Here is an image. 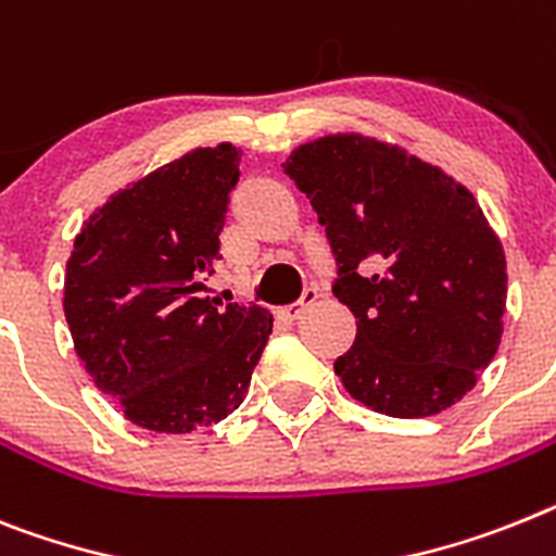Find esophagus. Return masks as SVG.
I'll return each mask as SVG.
<instances>
[{
    "label": "esophagus",
    "instance_id": "34e87169",
    "mask_svg": "<svg viewBox=\"0 0 556 556\" xmlns=\"http://www.w3.org/2000/svg\"><path fill=\"white\" fill-rule=\"evenodd\" d=\"M315 301H317V289H306L301 301L292 303V306H283V309L278 312V317H283V320H298V317H301L303 312L309 309V306Z\"/></svg>",
    "mask_w": 556,
    "mask_h": 556
}]
</instances>
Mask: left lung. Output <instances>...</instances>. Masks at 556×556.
I'll return each instance as SVG.
<instances>
[{
	"mask_svg": "<svg viewBox=\"0 0 556 556\" xmlns=\"http://www.w3.org/2000/svg\"><path fill=\"white\" fill-rule=\"evenodd\" d=\"M337 255L331 292L357 317L334 374L396 419L447 410L504 334L506 255L476 197L396 142L329 135L283 163Z\"/></svg>",
	"mask_w": 556,
	"mask_h": 556,
	"instance_id": "1",
	"label": "left lung"
}]
</instances>
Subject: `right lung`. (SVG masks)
Wrapping results in <instances>:
<instances>
[{
	"label": "right lung",
	"instance_id": "add662e5",
	"mask_svg": "<svg viewBox=\"0 0 556 556\" xmlns=\"http://www.w3.org/2000/svg\"><path fill=\"white\" fill-rule=\"evenodd\" d=\"M241 151L193 149L94 207L75 236L64 315L98 391L154 433H191L241 405L273 334L264 306L202 298Z\"/></svg>",
	"mask_w": 556,
	"mask_h": 556
}]
</instances>
